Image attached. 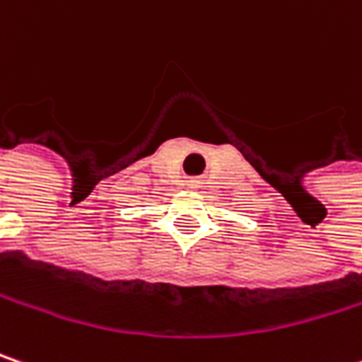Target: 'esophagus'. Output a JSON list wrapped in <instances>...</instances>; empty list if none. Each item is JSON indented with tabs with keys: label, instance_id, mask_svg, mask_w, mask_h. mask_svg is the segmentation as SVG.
I'll return each mask as SVG.
<instances>
[{
	"label": "esophagus",
	"instance_id": "esophagus-1",
	"mask_svg": "<svg viewBox=\"0 0 362 362\" xmlns=\"http://www.w3.org/2000/svg\"><path fill=\"white\" fill-rule=\"evenodd\" d=\"M199 186H201V180H199V178H190V180H188V188H199Z\"/></svg>",
	"mask_w": 362,
	"mask_h": 362
}]
</instances>
